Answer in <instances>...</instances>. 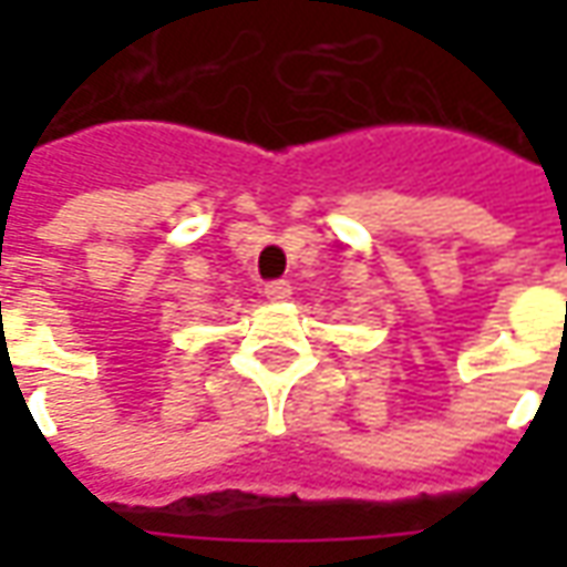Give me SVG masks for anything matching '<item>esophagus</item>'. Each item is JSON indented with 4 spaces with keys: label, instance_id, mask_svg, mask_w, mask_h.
I'll use <instances>...</instances> for the list:
<instances>
[{
    "label": "esophagus",
    "instance_id": "1",
    "mask_svg": "<svg viewBox=\"0 0 567 567\" xmlns=\"http://www.w3.org/2000/svg\"><path fill=\"white\" fill-rule=\"evenodd\" d=\"M264 297L267 300H288L291 297V282H285V279H276V282H267L264 285Z\"/></svg>",
    "mask_w": 567,
    "mask_h": 567
}]
</instances>
